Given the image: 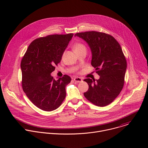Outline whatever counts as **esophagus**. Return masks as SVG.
Listing matches in <instances>:
<instances>
[{
	"mask_svg": "<svg viewBox=\"0 0 148 148\" xmlns=\"http://www.w3.org/2000/svg\"><path fill=\"white\" fill-rule=\"evenodd\" d=\"M74 81L75 82H81L82 81V79L79 77H75L74 78Z\"/></svg>",
	"mask_w": 148,
	"mask_h": 148,
	"instance_id": "34e87169",
	"label": "esophagus"
}]
</instances>
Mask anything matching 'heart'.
Here are the masks:
<instances>
[{
    "mask_svg": "<svg viewBox=\"0 0 148 148\" xmlns=\"http://www.w3.org/2000/svg\"><path fill=\"white\" fill-rule=\"evenodd\" d=\"M72 48L76 54L82 51H87V47L86 45L82 43H81V42H77V43H74L73 45Z\"/></svg>",
    "mask_w": 148,
    "mask_h": 148,
    "instance_id": "obj_1",
    "label": "heart"
}]
</instances>
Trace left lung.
Listing matches in <instances>:
<instances>
[{
  "instance_id": "obj_1",
  "label": "left lung",
  "mask_w": 148,
  "mask_h": 148,
  "mask_svg": "<svg viewBox=\"0 0 148 148\" xmlns=\"http://www.w3.org/2000/svg\"><path fill=\"white\" fill-rule=\"evenodd\" d=\"M88 44L92 52L91 65L99 79L86 78L88 90L84 95L98 107L109 105L122 91L127 67L120 45L110 34L95 31L77 33Z\"/></svg>"
}]
</instances>
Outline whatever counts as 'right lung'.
I'll use <instances>...</instances> for the list:
<instances>
[{
  "label": "right lung",
  "mask_w": 148,
  "mask_h": 148,
  "mask_svg": "<svg viewBox=\"0 0 148 148\" xmlns=\"http://www.w3.org/2000/svg\"><path fill=\"white\" fill-rule=\"evenodd\" d=\"M73 33L53 34L33 40L21 61L22 88L31 102L41 110L58 108L66 96L71 77L64 75L55 80L51 73L61 61Z\"/></svg>",
  "instance_id": "1"
}]
</instances>
